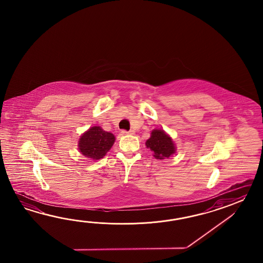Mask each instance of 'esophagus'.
Listing matches in <instances>:
<instances>
[{"mask_svg":"<svg viewBox=\"0 0 263 263\" xmlns=\"http://www.w3.org/2000/svg\"><path fill=\"white\" fill-rule=\"evenodd\" d=\"M122 134H134V130H133V129H130V130H125V129H123V130H122Z\"/></svg>","mask_w":263,"mask_h":263,"instance_id":"obj_1","label":"esophagus"}]
</instances>
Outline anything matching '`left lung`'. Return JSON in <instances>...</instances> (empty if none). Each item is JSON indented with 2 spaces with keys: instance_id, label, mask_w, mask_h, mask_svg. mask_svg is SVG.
Here are the masks:
<instances>
[{
  "instance_id": "8db88e82",
  "label": "left lung",
  "mask_w": 263,
  "mask_h": 263,
  "mask_svg": "<svg viewBox=\"0 0 263 263\" xmlns=\"http://www.w3.org/2000/svg\"><path fill=\"white\" fill-rule=\"evenodd\" d=\"M151 138L146 140L145 145L153 151V156L159 160L169 158L176 153V146L172 138L162 129H155L151 132Z\"/></svg>"
}]
</instances>
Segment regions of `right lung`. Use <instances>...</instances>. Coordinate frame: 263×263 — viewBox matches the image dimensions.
Wrapping results in <instances>:
<instances>
[{"label":"right lung","mask_w":263,"mask_h":263,"mask_svg":"<svg viewBox=\"0 0 263 263\" xmlns=\"http://www.w3.org/2000/svg\"><path fill=\"white\" fill-rule=\"evenodd\" d=\"M116 137L111 133L105 132L100 126H94L82 134L79 139L80 152L92 160H100L111 149Z\"/></svg>","instance_id":"right-lung-1"}]
</instances>
